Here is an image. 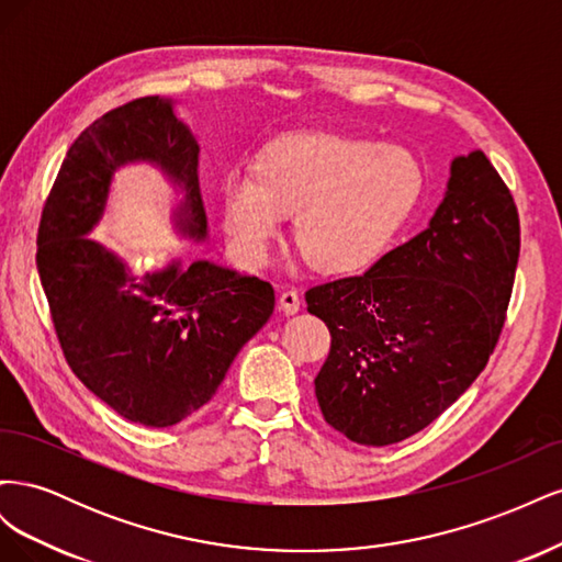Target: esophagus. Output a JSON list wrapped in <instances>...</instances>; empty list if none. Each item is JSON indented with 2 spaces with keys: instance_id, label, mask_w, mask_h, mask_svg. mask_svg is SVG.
<instances>
[{
  "instance_id": "esophagus-1",
  "label": "esophagus",
  "mask_w": 562,
  "mask_h": 562,
  "mask_svg": "<svg viewBox=\"0 0 562 562\" xmlns=\"http://www.w3.org/2000/svg\"><path fill=\"white\" fill-rule=\"evenodd\" d=\"M300 304H302V300H300L297 291H283V293L279 295V310H281L285 316L297 314V312H300Z\"/></svg>"
}]
</instances>
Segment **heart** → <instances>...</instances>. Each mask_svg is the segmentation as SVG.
Segmentation results:
<instances>
[{
    "instance_id": "b5f03b06",
    "label": "heart",
    "mask_w": 562,
    "mask_h": 562,
    "mask_svg": "<svg viewBox=\"0 0 562 562\" xmlns=\"http://www.w3.org/2000/svg\"><path fill=\"white\" fill-rule=\"evenodd\" d=\"M422 192L411 151L335 133L271 140L258 173L234 168L223 182L225 229L250 260H265L295 216V244L323 274L368 267L394 239Z\"/></svg>"
}]
</instances>
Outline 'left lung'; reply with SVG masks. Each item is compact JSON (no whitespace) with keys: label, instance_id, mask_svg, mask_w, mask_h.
I'll use <instances>...</instances> for the list:
<instances>
[{"label":"left lung","instance_id":"left-lung-1","mask_svg":"<svg viewBox=\"0 0 562 562\" xmlns=\"http://www.w3.org/2000/svg\"><path fill=\"white\" fill-rule=\"evenodd\" d=\"M518 252V209L495 166L481 149L454 157L427 229L304 295L330 330L314 380L323 419L378 448L429 427L495 351Z\"/></svg>","mask_w":562,"mask_h":562}]
</instances>
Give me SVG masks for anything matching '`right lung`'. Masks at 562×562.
I'll list each match as a JSON object with an SVG mask.
<instances>
[{"instance_id":"obj_1","label":"right lung","mask_w":562,"mask_h":562,"mask_svg":"<svg viewBox=\"0 0 562 562\" xmlns=\"http://www.w3.org/2000/svg\"><path fill=\"white\" fill-rule=\"evenodd\" d=\"M138 161L182 190L180 234L206 239L199 143L171 100L147 95L95 119L67 149L42 211L37 269L83 386L128 422L173 427L215 396L234 356L274 312V288L209 260L140 274L89 239L114 173Z\"/></svg>"}]
</instances>
